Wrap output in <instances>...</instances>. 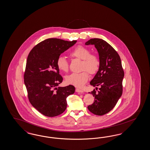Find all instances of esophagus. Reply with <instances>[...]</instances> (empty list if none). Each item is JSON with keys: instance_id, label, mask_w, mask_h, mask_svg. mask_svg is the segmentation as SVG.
<instances>
[{"instance_id": "esophagus-1", "label": "esophagus", "mask_w": 150, "mask_h": 150, "mask_svg": "<svg viewBox=\"0 0 150 150\" xmlns=\"http://www.w3.org/2000/svg\"><path fill=\"white\" fill-rule=\"evenodd\" d=\"M76 92H78V93H83V91L82 90H81V89L76 88Z\"/></svg>"}]
</instances>
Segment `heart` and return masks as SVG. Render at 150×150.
<instances>
[{
  "label": "heart",
  "mask_w": 150,
  "mask_h": 150,
  "mask_svg": "<svg viewBox=\"0 0 150 150\" xmlns=\"http://www.w3.org/2000/svg\"><path fill=\"white\" fill-rule=\"evenodd\" d=\"M70 56L75 59L82 60L81 73H72L66 77L67 82L75 86L81 87L89 79L90 75H95L98 72L100 66V57L91 52L86 47L78 45L70 53ZM57 65L60 70L67 73L69 68L68 61L63 56H60L57 60Z\"/></svg>",
  "instance_id": "b5f03b06"
}]
</instances>
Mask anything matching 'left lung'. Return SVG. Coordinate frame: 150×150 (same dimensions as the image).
Returning <instances> with one entry per match:
<instances>
[{
  "instance_id": "left-lung-1",
  "label": "left lung",
  "mask_w": 150,
  "mask_h": 150,
  "mask_svg": "<svg viewBox=\"0 0 150 150\" xmlns=\"http://www.w3.org/2000/svg\"><path fill=\"white\" fill-rule=\"evenodd\" d=\"M85 44L95 45L100 60V69L90 82L92 86H100V88L98 91L96 87V90L89 92L95 100L87 108L95 115H103L113 108L122 96L124 72L118 53L107 42L100 38H92Z\"/></svg>"
}]
</instances>
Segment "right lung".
Instances as JSON below:
<instances>
[{"mask_svg":"<svg viewBox=\"0 0 150 150\" xmlns=\"http://www.w3.org/2000/svg\"><path fill=\"white\" fill-rule=\"evenodd\" d=\"M77 41L48 38L35 45L27 57L24 82L30 102L43 115L53 117L63 113L67 98L75 92L69 85L58 87L63 77L59 74L57 60Z\"/></svg>","mask_w":150,"mask_h":150,"instance_id":"1","label":"right lung"}]
</instances>
